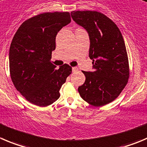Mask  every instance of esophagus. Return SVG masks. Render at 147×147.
<instances>
[{
	"instance_id": "34e87169",
	"label": "esophagus",
	"mask_w": 147,
	"mask_h": 147,
	"mask_svg": "<svg viewBox=\"0 0 147 147\" xmlns=\"http://www.w3.org/2000/svg\"><path fill=\"white\" fill-rule=\"evenodd\" d=\"M72 72H76L78 70V67H72Z\"/></svg>"
}]
</instances>
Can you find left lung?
<instances>
[{"instance_id": "obj_1", "label": "left lung", "mask_w": 147, "mask_h": 147, "mask_svg": "<svg viewBox=\"0 0 147 147\" xmlns=\"http://www.w3.org/2000/svg\"><path fill=\"white\" fill-rule=\"evenodd\" d=\"M72 20L87 31L93 72H85L86 81L78 87L83 100L95 107L117 98L127 83L129 66L123 35L112 20L97 11L71 12Z\"/></svg>"}]
</instances>
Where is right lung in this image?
Returning a JSON list of instances; mask_svg holds the SVG:
<instances>
[{"label": "right lung", "mask_w": 147, "mask_h": 147, "mask_svg": "<svg viewBox=\"0 0 147 147\" xmlns=\"http://www.w3.org/2000/svg\"><path fill=\"white\" fill-rule=\"evenodd\" d=\"M70 22L68 12L40 13L24 22L13 36L9 50L11 78L16 90L33 105L46 107L57 101L72 72L68 64L57 69L50 61L57 33Z\"/></svg>", "instance_id": "obj_1"}]
</instances>
